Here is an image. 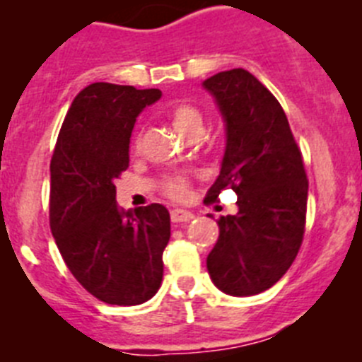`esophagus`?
Masks as SVG:
<instances>
[{
  "label": "esophagus",
  "instance_id": "1",
  "mask_svg": "<svg viewBox=\"0 0 362 362\" xmlns=\"http://www.w3.org/2000/svg\"><path fill=\"white\" fill-rule=\"evenodd\" d=\"M170 218L172 222H190L192 218H194V214L187 210H179L177 208V210H172Z\"/></svg>",
  "mask_w": 362,
  "mask_h": 362
}]
</instances>
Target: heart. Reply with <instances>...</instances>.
<instances>
[{
    "label": "heart",
    "mask_w": 362,
    "mask_h": 362,
    "mask_svg": "<svg viewBox=\"0 0 362 362\" xmlns=\"http://www.w3.org/2000/svg\"><path fill=\"white\" fill-rule=\"evenodd\" d=\"M170 118L174 127L177 129L183 136L190 134L192 131H203V115L199 112V109H195L190 104H177L172 107ZM141 145V136L138 134L134 138V151H138ZM165 192H167L170 197L174 199H187L188 197V181L183 175H174V177H168L165 181Z\"/></svg>",
    "instance_id": "heart-1"
}]
</instances>
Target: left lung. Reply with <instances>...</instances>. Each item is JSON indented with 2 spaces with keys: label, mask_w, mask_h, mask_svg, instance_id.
I'll list each match as a JSON object with an SVG mask.
<instances>
[{
  "label": "left lung",
  "mask_w": 362,
  "mask_h": 362,
  "mask_svg": "<svg viewBox=\"0 0 362 362\" xmlns=\"http://www.w3.org/2000/svg\"><path fill=\"white\" fill-rule=\"evenodd\" d=\"M203 88L226 125V151L206 203L224 188L238 197V214L217 221L206 267L222 293L253 296L273 287L300 251L309 181L280 102L255 75L235 68Z\"/></svg>",
  "instance_id": "1"
}]
</instances>
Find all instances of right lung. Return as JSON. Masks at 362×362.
Here are the masks:
<instances>
[{"instance_id": "1", "label": "right lung", "mask_w": 362, "mask_h": 362, "mask_svg": "<svg viewBox=\"0 0 362 362\" xmlns=\"http://www.w3.org/2000/svg\"><path fill=\"white\" fill-rule=\"evenodd\" d=\"M159 98V89L89 84L71 102L49 163L55 244L78 284L109 305L145 303L163 280L168 210H122L115 187L129 167L136 118Z\"/></svg>"}]
</instances>
